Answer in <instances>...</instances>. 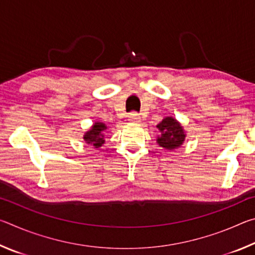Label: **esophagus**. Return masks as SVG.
<instances>
[{"label": "esophagus", "instance_id": "34e87169", "mask_svg": "<svg viewBox=\"0 0 255 255\" xmlns=\"http://www.w3.org/2000/svg\"><path fill=\"white\" fill-rule=\"evenodd\" d=\"M128 120L131 123H140V117L137 112H131V114H129L128 116Z\"/></svg>", "mask_w": 255, "mask_h": 255}]
</instances>
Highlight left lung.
Wrapping results in <instances>:
<instances>
[{
  "mask_svg": "<svg viewBox=\"0 0 255 255\" xmlns=\"http://www.w3.org/2000/svg\"><path fill=\"white\" fill-rule=\"evenodd\" d=\"M161 136L157 138V143L165 149H174L180 147L184 141V131L181 125L175 119L166 117L157 125Z\"/></svg>",
  "mask_w": 255,
  "mask_h": 255,
  "instance_id": "1",
  "label": "left lung"
}]
</instances>
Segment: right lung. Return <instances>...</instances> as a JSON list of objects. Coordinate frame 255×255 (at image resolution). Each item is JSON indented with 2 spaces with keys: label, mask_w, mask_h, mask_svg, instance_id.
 Wrapping results in <instances>:
<instances>
[{
  "label": "right lung",
  "mask_w": 255,
  "mask_h": 255,
  "mask_svg": "<svg viewBox=\"0 0 255 255\" xmlns=\"http://www.w3.org/2000/svg\"><path fill=\"white\" fill-rule=\"evenodd\" d=\"M107 126L102 123H96L93 125L92 129L84 135V140L86 143L93 145L94 147L98 148L105 143V132Z\"/></svg>",
  "instance_id": "add662e5"
}]
</instances>
